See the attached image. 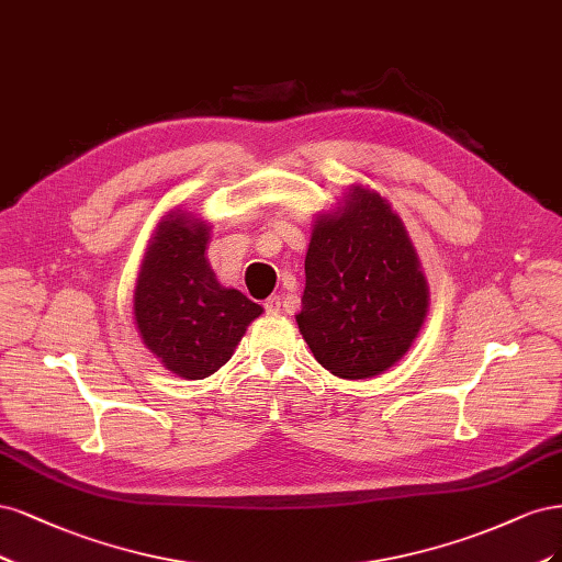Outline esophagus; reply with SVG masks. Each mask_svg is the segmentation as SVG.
<instances>
[{
	"mask_svg": "<svg viewBox=\"0 0 562 562\" xmlns=\"http://www.w3.org/2000/svg\"><path fill=\"white\" fill-rule=\"evenodd\" d=\"M263 307H266L268 315H280V311H282V299H280V296H270V299H266Z\"/></svg>",
	"mask_w": 562,
	"mask_h": 562,
	"instance_id": "esophagus-1",
	"label": "esophagus"
}]
</instances>
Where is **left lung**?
Listing matches in <instances>:
<instances>
[{
	"label": "left lung",
	"mask_w": 562,
	"mask_h": 562,
	"mask_svg": "<svg viewBox=\"0 0 562 562\" xmlns=\"http://www.w3.org/2000/svg\"><path fill=\"white\" fill-rule=\"evenodd\" d=\"M427 307L423 263L387 198L352 184L315 216L296 324L324 369L346 380L385 373L418 338Z\"/></svg>",
	"instance_id": "8db88e82"
}]
</instances>
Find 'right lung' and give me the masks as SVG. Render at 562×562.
<instances>
[{
    "label": "right lung",
    "mask_w": 562,
    "mask_h": 562,
    "mask_svg": "<svg viewBox=\"0 0 562 562\" xmlns=\"http://www.w3.org/2000/svg\"><path fill=\"white\" fill-rule=\"evenodd\" d=\"M212 226L170 210L144 251L133 294L135 327L156 359L184 380H203L233 357L263 307L216 280L205 257Z\"/></svg>",
    "instance_id": "1"
}]
</instances>
